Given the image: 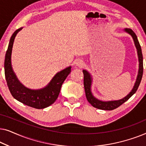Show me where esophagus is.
<instances>
[{
	"mask_svg": "<svg viewBox=\"0 0 146 146\" xmlns=\"http://www.w3.org/2000/svg\"><path fill=\"white\" fill-rule=\"evenodd\" d=\"M76 65L77 66L82 67L84 65L83 61L82 60H77L76 61Z\"/></svg>",
	"mask_w": 146,
	"mask_h": 146,
	"instance_id": "1",
	"label": "esophagus"
}]
</instances>
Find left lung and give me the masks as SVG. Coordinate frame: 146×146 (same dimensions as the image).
Masks as SVG:
<instances>
[{
    "label": "left lung",
    "instance_id": "obj_1",
    "mask_svg": "<svg viewBox=\"0 0 146 146\" xmlns=\"http://www.w3.org/2000/svg\"><path fill=\"white\" fill-rule=\"evenodd\" d=\"M124 31L129 33L131 36H132L133 41H134L135 47L137 48V54H138V58H139V71H138V75H137V78L135 82V84L133 86V88L132 90L130 92V93L128 95L126 96L123 99L119 100L116 101H110V102H102L100 101L96 98H95L92 94L90 87H91V83H92V79L90 74L86 70H83L84 74V90L86 93V96L87 100L89 102V103L96 108L104 110H114L119 106H120L121 104H123L125 102H126L131 96H133L137 91V88H138L139 84H140L141 78H142L143 76V55L142 52H141V48L139 44L138 40H137V36L135 34L133 33V31L130 29H125Z\"/></svg>",
    "mask_w": 146,
    "mask_h": 146
}]
</instances>
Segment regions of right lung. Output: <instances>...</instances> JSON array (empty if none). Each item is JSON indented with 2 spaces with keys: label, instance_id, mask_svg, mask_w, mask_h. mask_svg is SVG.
I'll return each instance as SVG.
<instances>
[{
  "label": "right lung",
  "instance_id": "right-lung-1",
  "mask_svg": "<svg viewBox=\"0 0 146 146\" xmlns=\"http://www.w3.org/2000/svg\"><path fill=\"white\" fill-rule=\"evenodd\" d=\"M22 29H17L10 39L5 59V74L7 86L11 94L18 101L24 104L36 109L46 108L54 102L58 98L62 85L70 73L71 67H68L58 72L44 88L33 90L25 88L19 82L12 69L11 53L14 40L17 34Z\"/></svg>",
  "mask_w": 146,
  "mask_h": 146
}]
</instances>
